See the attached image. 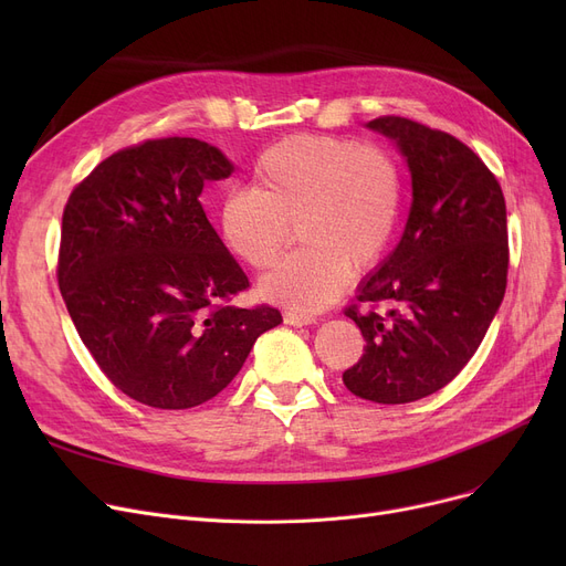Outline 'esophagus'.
<instances>
[{
    "instance_id": "esophagus-1",
    "label": "esophagus",
    "mask_w": 566,
    "mask_h": 566,
    "mask_svg": "<svg viewBox=\"0 0 566 566\" xmlns=\"http://www.w3.org/2000/svg\"><path fill=\"white\" fill-rule=\"evenodd\" d=\"M284 323L286 325H295V328H303V325H312L314 323V316L298 314V312H284Z\"/></svg>"
}]
</instances>
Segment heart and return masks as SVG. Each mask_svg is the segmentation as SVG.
Instances as JSON below:
<instances>
[{
	"instance_id": "b5f03b06",
	"label": "heart",
	"mask_w": 566,
	"mask_h": 566,
	"mask_svg": "<svg viewBox=\"0 0 566 566\" xmlns=\"http://www.w3.org/2000/svg\"><path fill=\"white\" fill-rule=\"evenodd\" d=\"M252 188H231L218 206L227 250L256 271L271 268L291 243L305 245L259 291L298 312L339 298L350 271L363 273L388 250L401 203L399 169L376 146L331 135H293L259 156Z\"/></svg>"
}]
</instances>
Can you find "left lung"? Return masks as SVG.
Masks as SVG:
<instances>
[{
    "mask_svg": "<svg viewBox=\"0 0 566 566\" xmlns=\"http://www.w3.org/2000/svg\"><path fill=\"white\" fill-rule=\"evenodd\" d=\"M367 128L399 146L412 203L399 245L358 289L366 310H346L367 346L342 378L360 399L410 403L444 388L489 331L507 289V206L497 178L457 137L403 116ZM380 304L391 310L380 315Z\"/></svg>",
    "mask_w": 566,
    "mask_h": 566,
    "instance_id": "1",
    "label": "left lung"
}]
</instances>
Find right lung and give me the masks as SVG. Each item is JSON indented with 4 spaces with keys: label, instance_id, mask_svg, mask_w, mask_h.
I'll list each match as a JSON object with an SVG mask.
<instances>
[{
    "label": "right lung",
    "instance_id": "right-lung-1",
    "mask_svg": "<svg viewBox=\"0 0 566 566\" xmlns=\"http://www.w3.org/2000/svg\"><path fill=\"white\" fill-rule=\"evenodd\" d=\"M233 165L195 137L146 139L71 192L56 280L77 335L114 388L163 410L222 392L275 307H238L250 286L199 195Z\"/></svg>",
    "mask_w": 566,
    "mask_h": 566
}]
</instances>
